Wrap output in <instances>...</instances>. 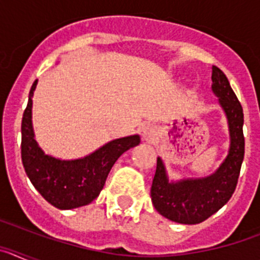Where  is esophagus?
<instances>
[{"instance_id": "obj_1", "label": "esophagus", "mask_w": 260, "mask_h": 260, "mask_svg": "<svg viewBox=\"0 0 260 260\" xmlns=\"http://www.w3.org/2000/svg\"><path fill=\"white\" fill-rule=\"evenodd\" d=\"M141 134H142V139L144 142H153L157 137V132H156V128L151 125H147L143 126L141 130Z\"/></svg>"}]
</instances>
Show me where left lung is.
Returning a JSON list of instances; mask_svg holds the SVG:
<instances>
[{
  "mask_svg": "<svg viewBox=\"0 0 260 260\" xmlns=\"http://www.w3.org/2000/svg\"><path fill=\"white\" fill-rule=\"evenodd\" d=\"M211 89L219 99L229 130L228 155L219 168L210 176L169 180L161 157H157L151 187L153 207L168 220L180 224H199L228 203L237 186L245 155L242 107L228 78L216 66H212Z\"/></svg>",
  "mask_w": 260,
  "mask_h": 260,
  "instance_id": "obj_1",
  "label": "left lung"
}]
</instances>
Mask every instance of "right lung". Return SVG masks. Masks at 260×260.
Masks as SVG:
<instances>
[{"label": "right lung", "mask_w": 260, "mask_h": 260, "mask_svg": "<svg viewBox=\"0 0 260 260\" xmlns=\"http://www.w3.org/2000/svg\"><path fill=\"white\" fill-rule=\"evenodd\" d=\"M34 82L22 118V162L27 177L41 197L58 210L87 206L99 197L117 158L141 143L138 134L117 138L99 147L89 155L62 160L48 155L39 146L32 126Z\"/></svg>", "instance_id": "obj_1"}]
</instances>
